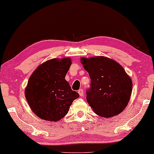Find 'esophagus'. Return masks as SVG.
Segmentation results:
<instances>
[{
	"instance_id": "obj_1",
	"label": "esophagus",
	"mask_w": 154,
	"mask_h": 154,
	"mask_svg": "<svg viewBox=\"0 0 154 154\" xmlns=\"http://www.w3.org/2000/svg\"><path fill=\"white\" fill-rule=\"evenodd\" d=\"M79 95L81 96V97H83V94H84V92H83V90H82V89H80L79 90Z\"/></svg>"
}]
</instances>
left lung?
I'll use <instances>...</instances> for the list:
<instances>
[{"instance_id":"1","label":"left lung","mask_w":154,"mask_h":154,"mask_svg":"<svg viewBox=\"0 0 154 154\" xmlns=\"http://www.w3.org/2000/svg\"><path fill=\"white\" fill-rule=\"evenodd\" d=\"M81 61L91 79L86 99L94 112L107 119L121 113L127 106L132 89V80L124 69L106 57H83Z\"/></svg>"}]
</instances>
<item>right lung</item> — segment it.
I'll use <instances>...</instances> for the list:
<instances>
[{
	"label": "right lung",
	"instance_id": "obj_1",
	"mask_svg": "<svg viewBox=\"0 0 154 154\" xmlns=\"http://www.w3.org/2000/svg\"><path fill=\"white\" fill-rule=\"evenodd\" d=\"M71 58L52 59L38 66L29 78L25 97L40 119L58 121L68 113L73 101L79 97L65 80Z\"/></svg>",
	"mask_w": 154,
	"mask_h": 154
}]
</instances>
